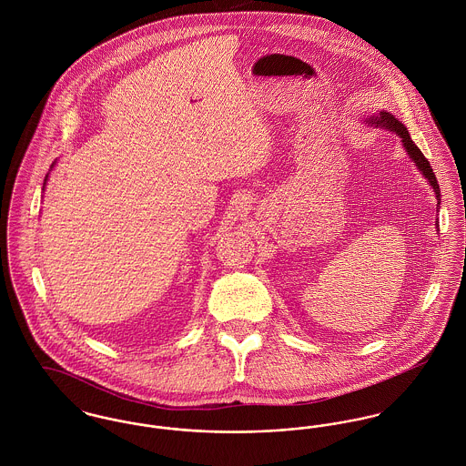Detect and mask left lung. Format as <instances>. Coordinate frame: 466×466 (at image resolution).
Wrapping results in <instances>:
<instances>
[{"instance_id":"left-lung-1","label":"left lung","mask_w":466,"mask_h":466,"mask_svg":"<svg viewBox=\"0 0 466 466\" xmlns=\"http://www.w3.org/2000/svg\"><path fill=\"white\" fill-rule=\"evenodd\" d=\"M370 123H375V125H379V127H386V128H390V130H393V132H397V134L400 136V139H402V143H404L408 154H410V157L416 162L418 169L425 175V178L431 182V186H432V189H434V193H436V198H438V206H440V186H438L436 175H434V171H432L429 160L420 152V148L414 145L413 139L410 137L408 128H406L395 116H391L390 112H379V116L371 117Z\"/></svg>"}]
</instances>
